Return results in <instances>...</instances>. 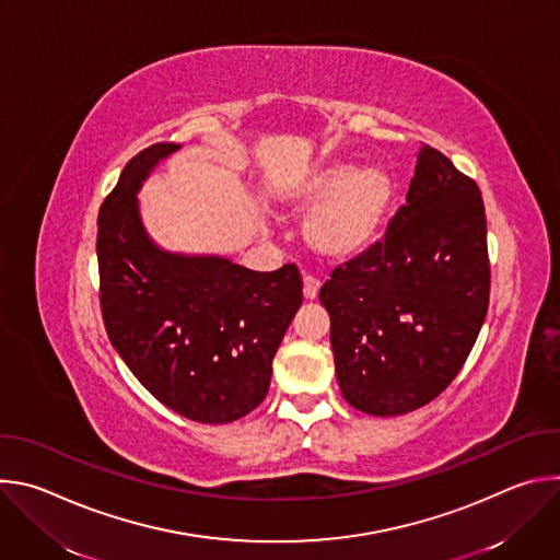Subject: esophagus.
<instances>
[{
	"instance_id": "34e87169",
	"label": "esophagus",
	"mask_w": 560,
	"mask_h": 560,
	"mask_svg": "<svg viewBox=\"0 0 560 560\" xmlns=\"http://www.w3.org/2000/svg\"><path fill=\"white\" fill-rule=\"evenodd\" d=\"M318 288H322V281H318V279L312 277V275H303V296H305L307 301H314V299H316Z\"/></svg>"
}]
</instances>
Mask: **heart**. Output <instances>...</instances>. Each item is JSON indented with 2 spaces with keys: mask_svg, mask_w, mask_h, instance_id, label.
Returning <instances> with one entry per match:
<instances>
[{
  "mask_svg": "<svg viewBox=\"0 0 560 560\" xmlns=\"http://www.w3.org/2000/svg\"><path fill=\"white\" fill-rule=\"evenodd\" d=\"M288 201L294 210L323 206L305 223V242L326 261L346 264L376 242L394 203V182L381 168L328 166L294 186Z\"/></svg>",
  "mask_w": 560,
  "mask_h": 560,
  "instance_id": "b5f03b06",
  "label": "heart"
}]
</instances>
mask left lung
I'll return each mask as SVG.
<instances>
[{"label": "left lung", "instance_id": "left-lung-1", "mask_svg": "<svg viewBox=\"0 0 560 560\" xmlns=\"http://www.w3.org/2000/svg\"><path fill=\"white\" fill-rule=\"evenodd\" d=\"M406 199L381 242L318 292L341 394L372 417L434 401L460 372L490 305L488 221L476 182L423 143Z\"/></svg>", "mask_w": 560, "mask_h": 560}]
</instances>
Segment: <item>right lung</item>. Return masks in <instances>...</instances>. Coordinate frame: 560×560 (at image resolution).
<instances>
[{"instance_id": "right-lung-1", "label": "right lung", "mask_w": 560, "mask_h": 560, "mask_svg": "<svg viewBox=\"0 0 560 560\" xmlns=\"http://www.w3.org/2000/svg\"><path fill=\"white\" fill-rule=\"evenodd\" d=\"M177 148L137 152L100 208V305L113 348L156 401L197 423H230L266 398L303 283L294 264L253 272L150 244L135 192Z\"/></svg>"}]
</instances>
